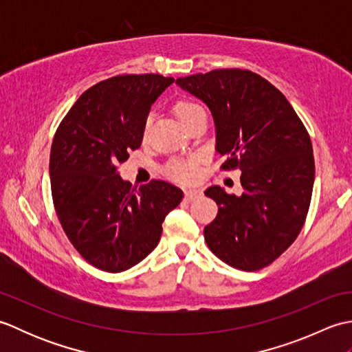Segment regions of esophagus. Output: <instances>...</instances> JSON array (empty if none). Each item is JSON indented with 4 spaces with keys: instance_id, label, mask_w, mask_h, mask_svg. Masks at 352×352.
Returning <instances> with one entry per match:
<instances>
[{
    "instance_id": "obj_1",
    "label": "esophagus",
    "mask_w": 352,
    "mask_h": 352,
    "mask_svg": "<svg viewBox=\"0 0 352 352\" xmlns=\"http://www.w3.org/2000/svg\"><path fill=\"white\" fill-rule=\"evenodd\" d=\"M201 197V190H197V189H189L184 192V199L186 201H193Z\"/></svg>"
}]
</instances>
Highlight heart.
I'll list each match as a JSON object with an SVG mask.
<instances>
[{"label":"heart","instance_id":"b5f03b06","mask_svg":"<svg viewBox=\"0 0 352 352\" xmlns=\"http://www.w3.org/2000/svg\"><path fill=\"white\" fill-rule=\"evenodd\" d=\"M201 111H204L201 109L197 102H192L188 100H178L174 104V113L178 118L184 126L188 125L193 118H195ZM149 125V118L146 121V129ZM201 159L198 155H190L186 157V159H175L170 160L166 166L163 168L164 175H168L170 180H174L177 183H193L198 180V177L201 174Z\"/></svg>","mask_w":352,"mask_h":352}]
</instances>
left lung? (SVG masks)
Wrapping results in <instances>:
<instances>
[{"label": "left lung", "mask_w": 352, "mask_h": 352, "mask_svg": "<svg viewBox=\"0 0 352 352\" xmlns=\"http://www.w3.org/2000/svg\"><path fill=\"white\" fill-rule=\"evenodd\" d=\"M203 100L216 125L222 170H242V197L218 186L206 195L218 214L206 226L207 246L227 265L260 271L295 242L307 218L315 159L309 131L278 89L248 69H213L177 78Z\"/></svg>", "instance_id": "1"}]
</instances>
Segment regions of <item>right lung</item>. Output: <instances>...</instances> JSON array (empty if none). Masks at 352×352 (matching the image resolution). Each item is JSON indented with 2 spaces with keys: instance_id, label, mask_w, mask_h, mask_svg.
Returning <instances> with one entry per match:
<instances>
[{
  "instance_id": "add662e5",
  "label": "right lung",
  "mask_w": 352,
  "mask_h": 352,
  "mask_svg": "<svg viewBox=\"0 0 352 352\" xmlns=\"http://www.w3.org/2000/svg\"><path fill=\"white\" fill-rule=\"evenodd\" d=\"M174 78L126 74L81 94L57 126L51 145V195L58 222L87 263L122 272L151 252L166 214L180 204L174 184L140 188L118 169L144 138L148 111Z\"/></svg>"
}]
</instances>
